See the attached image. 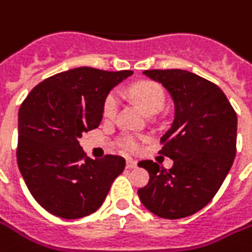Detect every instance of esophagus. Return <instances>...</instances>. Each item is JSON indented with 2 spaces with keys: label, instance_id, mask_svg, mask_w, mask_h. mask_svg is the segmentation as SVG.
Here are the masks:
<instances>
[{
  "label": "esophagus",
  "instance_id": "1",
  "mask_svg": "<svg viewBox=\"0 0 252 252\" xmlns=\"http://www.w3.org/2000/svg\"><path fill=\"white\" fill-rule=\"evenodd\" d=\"M126 166H127V168H135L136 166H138V162L135 161V159L127 158V161H126Z\"/></svg>",
  "mask_w": 252,
  "mask_h": 252
}]
</instances>
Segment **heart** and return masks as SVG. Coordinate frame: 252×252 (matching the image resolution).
<instances>
[{
	"label": "heart",
	"instance_id": "1",
	"mask_svg": "<svg viewBox=\"0 0 252 252\" xmlns=\"http://www.w3.org/2000/svg\"><path fill=\"white\" fill-rule=\"evenodd\" d=\"M131 99L138 104V107L147 114H153L161 111L165 104V93L159 85L151 81H141L130 89ZM118 107V99L116 94H111L104 103V116L112 117ZM143 139L136 136H124L121 145L126 151L136 152L140 149Z\"/></svg>",
	"mask_w": 252,
	"mask_h": 252
}]
</instances>
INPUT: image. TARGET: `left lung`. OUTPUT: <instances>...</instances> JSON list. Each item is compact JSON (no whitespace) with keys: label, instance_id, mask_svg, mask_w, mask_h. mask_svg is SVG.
Here are the masks:
<instances>
[{"label":"left lung","instance_id":"obj_1","mask_svg":"<svg viewBox=\"0 0 252 252\" xmlns=\"http://www.w3.org/2000/svg\"><path fill=\"white\" fill-rule=\"evenodd\" d=\"M143 73L171 95L175 116L161 138L159 155L170 170L145 159L148 184L138 190L141 203L163 219H182L203 209L223 184L236 157L237 114L215 84L183 69Z\"/></svg>","mask_w":252,"mask_h":252}]
</instances>
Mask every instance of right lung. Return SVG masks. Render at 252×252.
<instances>
[{
	"mask_svg": "<svg viewBox=\"0 0 252 252\" xmlns=\"http://www.w3.org/2000/svg\"><path fill=\"white\" fill-rule=\"evenodd\" d=\"M132 70L80 66L37 85L20 105L16 158L29 192L63 219L95 213L125 170L120 156L89 158L78 139L101 122L109 91Z\"/></svg>",
	"mask_w": 252,
	"mask_h": 252,
	"instance_id": "obj_1",
	"label": "right lung"
}]
</instances>
